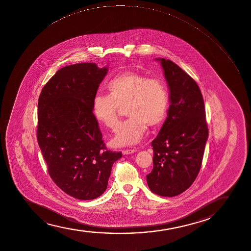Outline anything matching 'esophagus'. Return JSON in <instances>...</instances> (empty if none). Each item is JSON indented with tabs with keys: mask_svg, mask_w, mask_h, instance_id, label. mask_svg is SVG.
<instances>
[{
	"mask_svg": "<svg viewBox=\"0 0 251 251\" xmlns=\"http://www.w3.org/2000/svg\"><path fill=\"white\" fill-rule=\"evenodd\" d=\"M135 152H136L135 149H126V150L122 151V154L123 155H130V154Z\"/></svg>",
	"mask_w": 251,
	"mask_h": 251,
	"instance_id": "34e87169",
	"label": "esophagus"
}]
</instances>
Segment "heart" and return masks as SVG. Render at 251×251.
<instances>
[{"mask_svg":"<svg viewBox=\"0 0 251 251\" xmlns=\"http://www.w3.org/2000/svg\"><path fill=\"white\" fill-rule=\"evenodd\" d=\"M109 95H97L93 101V114L110 130L118 126L119 106L126 105L130 118L125 121L114 138L116 146H135L142 141L147 126H159L167 117L169 96L164 82L140 73L116 75L107 84Z\"/></svg>","mask_w":251,"mask_h":251,"instance_id":"heart-1","label":"heart"}]
</instances>
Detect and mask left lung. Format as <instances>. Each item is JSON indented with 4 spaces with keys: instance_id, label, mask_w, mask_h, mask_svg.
<instances>
[{
    "instance_id": "left-lung-1",
    "label": "left lung",
    "mask_w": 251,
    "mask_h": 251,
    "mask_svg": "<svg viewBox=\"0 0 251 251\" xmlns=\"http://www.w3.org/2000/svg\"><path fill=\"white\" fill-rule=\"evenodd\" d=\"M169 90L167 117L151 142L153 169L148 187L162 197H174L193 184L202 165L208 136L202 93L196 82L180 67L162 58Z\"/></svg>"
}]
</instances>
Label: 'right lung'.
<instances>
[{"instance_id": "right-lung-1", "label": "right lung", "mask_w": 251, "mask_h": 251, "mask_svg": "<svg viewBox=\"0 0 251 251\" xmlns=\"http://www.w3.org/2000/svg\"><path fill=\"white\" fill-rule=\"evenodd\" d=\"M108 67L91 63L58 70L38 99V145L52 181L69 196L91 200L106 190L121 152L107 150L93 101Z\"/></svg>"}]
</instances>
